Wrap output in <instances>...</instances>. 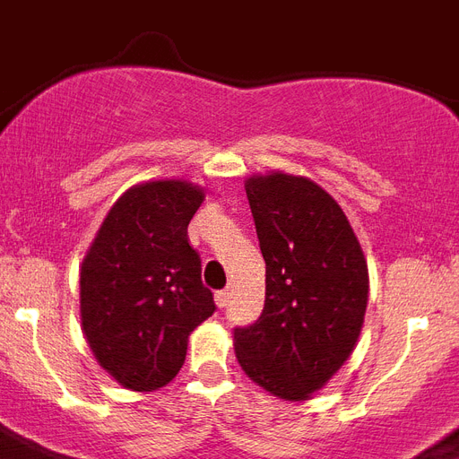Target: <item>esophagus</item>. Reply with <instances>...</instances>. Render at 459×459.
<instances>
[{"mask_svg":"<svg viewBox=\"0 0 459 459\" xmlns=\"http://www.w3.org/2000/svg\"><path fill=\"white\" fill-rule=\"evenodd\" d=\"M227 302H230V293H227V290H218V293H215V305L227 307Z\"/></svg>","mask_w":459,"mask_h":459,"instance_id":"1","label":"esophagus"}]
</instances>
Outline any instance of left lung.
Here are the masks:
<instances>
[{"label":"left lung","instance_id":"left-lung-1","mask_svg":"<svg viewBox=\"0 0 459 459\" xmlns=\"http://www.w3.org/2000/svg\"><path fill=\"white\" fill-rule=\"evenodd\" d=\"M264 257V309L234 328V351L253 382L305 401L357 347L368 305V267L347 215L309 178L246 180Z\"/></svg>","mask_w":459,"mask_h":459}]
</instances>
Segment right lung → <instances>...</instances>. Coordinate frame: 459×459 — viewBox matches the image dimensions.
<instances>
[{"label":"right lung","mask_w":459,"mask_h":459,"mask_svg":"<svg viewBox=\"0 0 459 459\" xmlns=\"http://www.w3.org/2000/svg\"><path fill=\"white\" fill-rule=\"evenodd\" d=\"M204 189L154 180L126 189L102 221L82 272V328L98 363L134 392L183 368L187 338L215 312L187 225Z\"/></svg>","instance_id":"1"}]
</instances>
